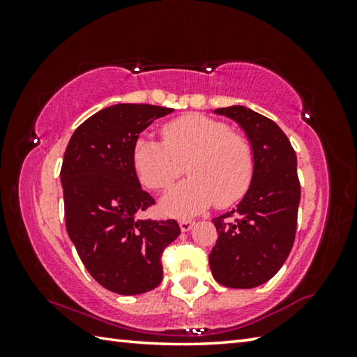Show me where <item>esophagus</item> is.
Masks as SVG:
<instances>
[{
    "mask_svg": "<svg viewBox=\"0 0 357 357\" xmlns=\"http://www.w3.org/2000/svg\"><path fill=\"white\" fill-rule=\"evenodd\" d=\"M192 227H193V222H192V220H189V219L179 220V228H181V231H183V233L189 231V229H190Z\"/></svg>",
    "mask_w": 357,
    "mask_h": 357,
    "instance_id": "esophagus-1",
    "label": "esophagus"
}]
</instances>
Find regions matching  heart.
Here are the masks:
<instances>
[{"label": "heart", "instance_id": "obj_1", "mask_svg": "<svg viewBox=\"0 0 357 357\" xmlns=\"http://www.w3.org/2000/svg\"><path fill=\"white\" fill-rule=\"evenodd\" d=\"M164 142L142 135L134 143L138 179L153 190H165L185 170L189 179L162 197V213L195 215L211 204L225 208L249 189L255 168L252 144L222 121L192 113L162 128Z\"/></svg>", "mask_w": 357, "mask_h": 357}]
</instances>
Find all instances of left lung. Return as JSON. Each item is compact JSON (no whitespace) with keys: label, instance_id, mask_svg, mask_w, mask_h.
Wrapping results in <instances>:
<instances>
[{"label":"left lung","instance_id":"8db88e82","mask_svg":"<svg viewBox=\"0 0 357 357\" xmlns=\"http://www.w3.org/2000/svg\"><path fill=\"white\" fill-rule=\"evenodd\" d=\"M252 144L255 168L236 209L214 217L219 238L209 253L215 282L255 288L277 274L289 255L298 222L301 185L291 143L274 121L243 105L217 108Z\"/></svg>","mask_w":357,"mask_h":357}]
</instances>
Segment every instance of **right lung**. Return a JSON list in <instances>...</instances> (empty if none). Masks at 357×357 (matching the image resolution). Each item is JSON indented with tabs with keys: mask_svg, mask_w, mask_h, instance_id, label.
Returning <instances> with one entry per match:
<instances>
[{
	"mask_svg": "<svg viewBox=\"0 0 357 357\" xmlns=\"http://www.w3.org/2000/svg\"><path fill=\"white\" fill-rule=\"evenodd\" d=\"M173 108L116 104L80 124L66 148L61 184L66 229L93 279L113 293L142 294L162 282V252L176 220H140L154 204L137 178L134 143Z\"/></svg>",
	"mask_w": 357,
	"mask_h": 357,
	"instance_id": "right-lung-1",
	"label": "right lung"
}]
</instances>
